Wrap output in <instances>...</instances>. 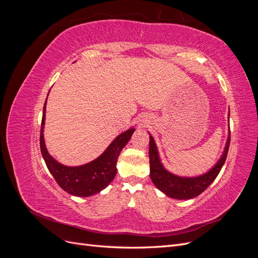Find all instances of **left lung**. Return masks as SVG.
Returning <instances> with one entry per match:
<instances>
[{
    "instance_id": "obj_1",
    "label": "left lung",
    "mask_w": 258,
    "mask_h": 258,
    "mask_svg": "<svg viewBox=\"0 0 258 258\" xmlns=\"http://www.w3.org/2000/svg\"><path fill=\"white\" fill-rule=\"evenodd\" d=\"M229 119V113H228ZM150 135V175L153 184L162 191L166 196L177 199V200H188L205 191L208 187L220 173L223 168L230 142V130L228 131L227 141H226L224 151L221 155V158L217 160L215 165L211 168L206 173L196 176H182L177 175L169 171L161 161L158 147L152 135Z\"/></svg>"
}]
</instances>
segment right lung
Listing matches in <instances>:
<instances>
[{"mask_svg":"<svg viewBox=\"0 0 258 258\" xmlns=\"http://www.w3.org/2000/svg\"><path fill=\"white\" fill-rule=\"evenodd\" d=\"M46 103H47V99L45 101L43 108L40 145L46 166L58 185L64 191L76 197H90L106 188L117 173L116 163L118 156L122 148L129 142L136 128L130 127L128 130L117 136L112 143L105 148V151L96 159L81 166H66L52 157L45 144L44 128Z\"/></svg>","mask_w":258,"mask_h":258,"instance_id":"obj_1","label":"right lung"}]
</instances>
